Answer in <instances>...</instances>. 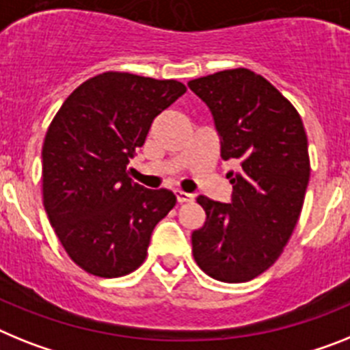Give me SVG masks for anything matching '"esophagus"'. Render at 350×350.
Instances as JSON below:
<instances>
[{
	"instance_id": "esophagus-1",
	"label": "esophagus",
	"mask_w": 350,
	"mask_h": 350,
	"mask_svg": "<svg viewBox=\"0 0 350 350\" xmlns=\"http://www.w3.org/2000/svg\"><path fill=\"white\" fill-rule=\"evenodd\" d=\"M175 196H177L178 204H189L195 200V196L189 195V193H184V191H175Z\"/></svg>"
}]
</instances>
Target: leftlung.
<instances>
[{
    "mask_svg": "<svg viewBox=\"0 0 350 350\" xmlns=\"http://www.w3.org/2000/svg\"><path fill=\"white\" fill-rule=\"evenodd\" d=\"M208 106L221 136L232 202L198 196L207 219L191 235L198 267L225 283L267 271L294 232L310 180L308 138L299 113L250 68H230L187 83Z\"/></svg>",
    "mask_w": 350,
    "mask_h": 350,
    "instance_id": "1",
    "label": "left lung"
}]
</instances>
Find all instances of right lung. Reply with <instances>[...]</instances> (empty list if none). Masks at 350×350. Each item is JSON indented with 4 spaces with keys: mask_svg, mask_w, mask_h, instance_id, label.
<instances>
[{
    "mask_svg": "<svg viewBox=\"0 0 350 350\" xmlns=\"http://www.w3.org/2000/svg\"><path fill=\"white\" fill-rule=\"evenodd\" d=\"M186 86L104 72L77 86L42 146V196L67 255L86 273L118 278L145 262L152 230L175 207L168 189H145L127 173L152 122Z\"/></svg>",
    "mask_w": 350,
    "mask_h": 350,
    "instance_id": "obj_1",
    "label": "right lung"
}]
</instances>
